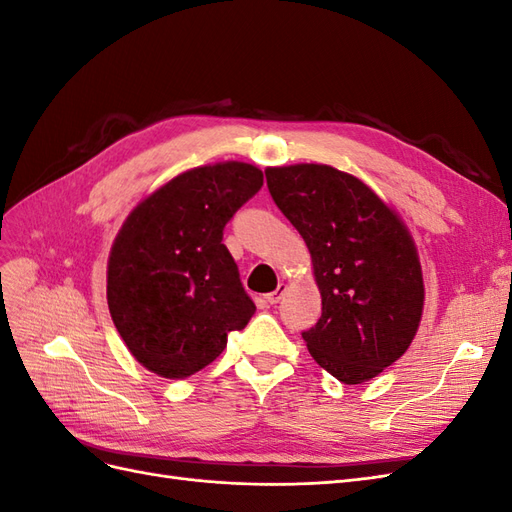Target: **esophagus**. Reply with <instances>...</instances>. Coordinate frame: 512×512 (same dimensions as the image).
<instances>
[{"mask_svg": "<svg viewBox=\"0 0 512 512\" xmlns=\"http://www.w3.org/2000/svg\"><path fill=\"white\" fill-rule=\"evenodd\" d=\"M284 290H286V288H284V284H280V286H277V288H275L273 292H269V294H267V297H265V299H267V303H269V305H275V303H280V299H282V294H284Z\"/></svg>", "mask_w": 512, "mask_h": 512, "instance_id": "34e87169", "label": "esophagus"}]
</instances>
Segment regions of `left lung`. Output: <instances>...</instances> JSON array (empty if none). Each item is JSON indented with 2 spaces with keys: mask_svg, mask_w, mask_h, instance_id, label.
<instances>
[{
  "mask_svg": "<svg viewBox=\"0 0 512 512\" xmlns=\"http://www.w3.org/2000/svg\"><path fill=\"white\" fill-rule=\"evenodd\" d=\"M275 205L299 230L322 297L303 331L314 361L344 384L376 378L408 350L425 286L414 239L384 200L327 164L267 168Z\"/></svg>",
  "mask_w": 512,
  "mask_h": 512,
  "instance_id": "obj_1",
  "label": "left lung"
}]
</instances>
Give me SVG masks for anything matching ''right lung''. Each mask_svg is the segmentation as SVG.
<instances>
[{"instance_id": "right-lung-1", "label": "right lung", "mask_w": 512, "mask_h": 512, "mask_svg": "<svg viewBox=\"0 0 512 512\" xmlns=\"http://www.w3.org/2000/svg\"><path fill=\"white\" fill-rule=\"evenodd\" d=\"M262 188L245 162L198 166L138 203L108 256L106 299L134 359L179 380L213 363L256 312L222 243L224 226Z\"/></svg>"}]
</instances>
